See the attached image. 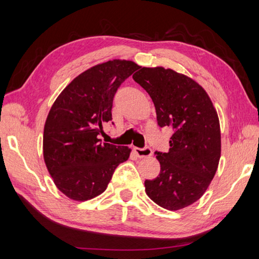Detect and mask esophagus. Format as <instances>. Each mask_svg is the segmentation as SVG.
I'll list each match as a JSON object with an SVG mask.
<instances>
[{"label":"esophagus","mask_w":259,"mask_h":259,"mask_svg":"<svg viewBox=\"0 0 259 259\" xmlns=\"http://www.w3.org/2000/svg\"><path fill=\"white\" fill-rule=\"evenodd\" d=\"M134 152L136 153V155H137L138 157H140V159H143V157H147V156H151L152 155V148L148 147V146H145L143 148L140 147H134Z\"/></svg>","instance_id":"1"}]
</instances>
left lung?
I'll use <instances>...</instances> for the list:
<instances>
[{
    "mask_svg": "<svg viewBox=\"0 0 259 259\" xmlns=\"http://www.w3.org/2000/svg\"><path fill=\"white\" fill-rule=\"evenodd\" d=\"M134 80L154 103L157 124L172 130L169 152L155 151L161 170L146 179L147 195L160 207L179 210L207 191L221 159V128L209 96L192 78L163 67H140Z\"/></svg>",
    "mask_w": 259,
    "mask_h": 259,
    "instance_id": "8db88e82",
    "label": "left lung"
}]
</instances>
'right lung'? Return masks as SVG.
Returning <instances> with one entry per match:
<instances>
[{
	"instance_id": "add662e5",
	"label": "right lung",
	"mask_w": 259,
	"mask_h": 259,
	"mask_svg": "<svg viewBox=\"0 0 259 259\" xmlns=\"http://www.w3.org/2000/svg\"><path fill=\"white\" fill-rule=\"evenodd\" d=\"M139 66L109 60L83 72L52 105L43 134V156L56 186L69 199L85 201L106 190L114 170L128 160L130 148L104 143L112 123L113 98Z\"/></svg>"
}]
</instances>
